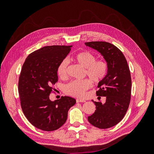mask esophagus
I'll list each match as a JSON object with an SVG mask.
<instances>
[{"label": "esophagus", "instance_id": "esophagus-1", "mask_svg": "<svg viewBox=\"0 0 154 154\" xmlns=\"http://www.w3.org/2000/svg\"><path fill=\"white\" fill-rule=\"evenodd\" d=\"M76 102L77 103H85V100H81V99H76Z\"/></svg>", "mask_w": 154, "mask_h": 154}]
</instances>
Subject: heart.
<instances>
[{"label": "heart", "instance_id": "1", "mask_svg": "<svg viewBox=\"0 0 154 154\" xmlns=\"http://www.w3.org/2000/svg\"><path fill=\"white\" fill-rule=\"evenodd\" d=\"M73 60L85 68L84 74L90 78L83 80H73L65 86L64 91L67 94L83 98L87 91L92 87V82L97 84L103 81L108 72V64L104 59H96V55L88 51L79 52L73 57ZM69 62L67 58L61 60L57 67V72L61 78L67 76Z\"/></svg>", "mask_w": 154, "mask_h": 154}]
</instances>
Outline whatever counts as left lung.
I'll return each instance as SVG.
<instances>
[{"mask_svg": "<svg viewBox=\"0 0 154 154\" xmlns=\"http://www.w3.org/2000/svg\"><path fill=\"white\" fill-rule=\"evenodd\" d=\"M85 44L101 53L108 64V72L96 91L97 96L106 97V102L102 105L92 100L96 110L88 121L95 127L109 128L120 122L128 109L132 88L129 67L122 51L114 45L102 41Z\"/></svg>", "mask_w": 154, "mask_h": 154, "instance_id": "8db88e82", "label": "left lung"}]
</instances>
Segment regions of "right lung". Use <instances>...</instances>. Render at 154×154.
I'll list each match as a JSON object with an SVG mask.
<instances>
[{"label": "right lung", "mask_w": 154, "mask_h": 154, "mask_svg": "<svg viewBox=\"0 0 154 154\" xmlns=\"http://www.w3.org/2000/svg\"><path fill=\"white\" fill-rule=\"evenodd\" d=\"M72 45L45 46L31 53L23 64L18 80L20 105L27 120L37 128L54 131L66 123L76 100L68 96L51 101L58 82L57 67Z\"/></svg>", "instance_id": "1"}]
</instances>
